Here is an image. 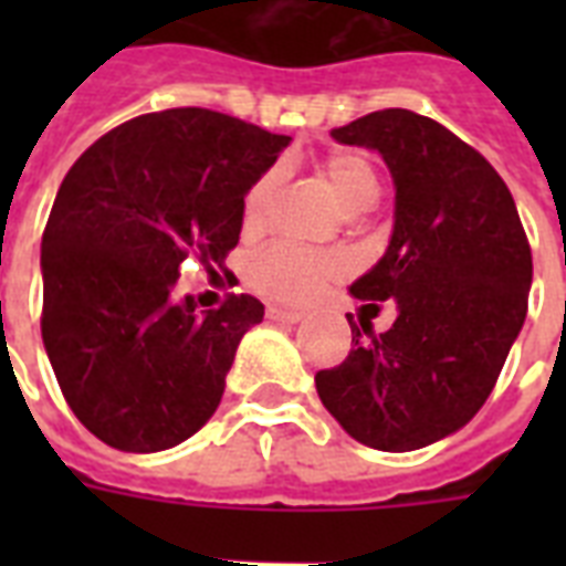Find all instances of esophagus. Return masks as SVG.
Wrapping results in <instances>:
<instances>
[{
    "label": "esophagus",
    "mask_w": 566,
    "mask_h": 566,
    "mask_svg": "<svg viewBox=\"0 0 566 566\" xmlns=\"http://www.w3.org/2000/svg\"><path fill=\"white\" fill-rule=\"evenodd\" d=\"M266 317L279 319V323H300V319L305 317V311L284 308V305H270V308H266Z\"/></svg>",
    "instance_id": "1"
}]
</instances>
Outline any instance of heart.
I'll list each match as a JSON object with an SVG mask.
<instances>
[{
  "mask_svg": "<svg viewBox=\"0 0 566 566\" xmlns=\"http://www.w3.org/2000/svg\"><path fill=\"white\" fill-rule=\"evenodd\" d=\"M319 176L346 211H364L376 202L378 176L364 153H349V149L332 153L319 161ZM275 188H279V170H266L247 190L243 208H240V220H243L247 234L264 229ZM344 270L346 261L335 252H305V249L275 243L249 261L247 279L258 293H264L270 300L305 302Z\"/></svg>",
  "mask_w": 566,
  "mask_h": 566,
  "instance_id": "heart-1",
  "label": "heart"
}]
</instances>
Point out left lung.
Here are the masks:
<instances>
[{"label":"left lung","instance_id":"8db88e82","mask_svg":"<svg viewBox=\"0 0 566 566\" xmlns=\"http://www.w3.org/2000/svg\"><path fill=\"white\" fill-rule=\"evenodd\" d=\"M332 137L376 149L394 176L390 247L349 291L394 300L399 314L381 335L349 314L355 346L314 381L346 434L411 452L467 426L491 396L526 319L532 249L500 172L434 119L385 108Z\"/></svg>","mask_w":566,"mask_h":566}]
</instances>
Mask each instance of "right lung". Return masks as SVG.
Instances as JSON below:
<instances>
[{
	"mask_svg": "<svg viewBox=\"0 0 566 566\" xmlns=\"http://www.w3.org/2000/svg\"><path fill=\"white\" fill-rule=\"evenodd\" d=\"M287 144L220 111L170 108L111 128L70 167L40 247V332L66 405L102 443L161 452L217 411L264 305L229 293L199 314L172 284L188 255L222 266L243 196Z\"/></svg>",
	"mask_w": 566,
	"mask_h": 566,
	"instance_id": "right-lung-1",
	"label": "right lung"
}]
</instances>
